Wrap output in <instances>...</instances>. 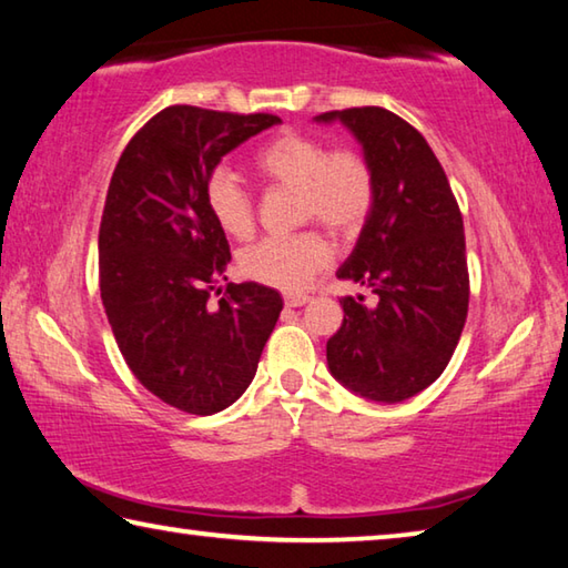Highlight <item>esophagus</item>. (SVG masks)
<instances>
[{
  "mask_svg": "<svg viewBox=\"0 0 568 568\" xmlns=\"http://www.w3.org/2000/svg\"><path fill=\"white\" fill-rule=\"evenodd\" d=\"M307 301H311V295H305V293H287V295H285V305H287V307L305 305Z\"/></svg>",
  "mask_w": 568,
  "mask_h": 568,
  "instance_id": "esophagus-1",
  "label": "esophagus"
}]
</instances>
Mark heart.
I'll return each mask as SVG.
<instances>
[{"label":"heart","instance_id":"obj_1","mask_svg":"<svg viewBox=\"0 0 568 568\" xmlns=\"http://www.w3.org/2000/svg\"><path fill=\"white\" fill-rule=\"evenodd\" d=\"M253 165L271 185L297 187L301 220H318L331 233H361L376 205V175L358 150H331L323 140L301 132H283L257 148ZM205 205L227 235L245 240L255 230V197L227 165L207 172ZM331 245L318 230L287 237H265L250 245L240 267L253 281L277 291H303L331 263Z\"/></svg>","mask_w":568,"mask_h":568}]
</instances>
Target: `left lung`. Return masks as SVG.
Masks as SVG:
<instances>
[{
    "instance_id": "1",
    "label": "left lung",
    "mask_w": 568,
    "mask_h": 568,
    "mask_svg": "<svg viewBox=\"0 0 568 568\" xmlns=\"http://www.w3.org/2000/svg\"><path fill=\"white\" fill-rule=\"evenodd\" d=\"M318 120H341L376 175V205L338 277L368 285L378 303L343 297L328 368L363 398L406 400L446 371L466 325L464 217L434 150L398 114L348 108Z\"/></svg>"
}]
</instances>
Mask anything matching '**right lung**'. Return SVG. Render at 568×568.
Segmentation results:
<instances>
[{
	"mask_svg": "<svg viewBox=\"0 0 568 568\" xmlns=\"http://www.w3.org/2000/svg\"><path fill=\"white\" fill-rule=\"evenodd\" d=\"M277 114L172 104L134 132L100 223V293L124 363L168 406L213 416L243 396L283 311L257 283H227L225 230L205 205L207 172ZM220 295V291H217Z\"/></svg>",
	"mask_w": 568,
	"mask_h": 568,
	"instance_id": "right-lung-1",
	"label": "right lung"
}]
</instances>
